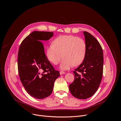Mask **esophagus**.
<instances>
[{
	"label": "esophagus",
	"instance_id": "34e87169",
	"mask_svg": "<svg viewBox=\"0 0 121 121\" xmlns=\"http://www.w3.org/2000/svg\"><path fill=\"white\" fill-rule=\"evenodd\" d=\"M60 75H62V74H65V73L64 72H62V71H60Z\"/></svg>",
	"mask_w": 121,
	"mask_h": 121
}]
</instances>
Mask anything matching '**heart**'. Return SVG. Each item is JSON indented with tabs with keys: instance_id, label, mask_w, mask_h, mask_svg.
<instances>
[{
	"instance_id": "1",
	"label": "heart",
	"mask_w": 121,
	"mask_h": 121,
	"mask_svg": "<svg viewBox=\"0 0 121 121\" xmlns=\"http://www.w3.org/2000/svg\"><path fill=\"white\" fill-rule=\"evenodd\" d=\"M52 44L46 48V56L52 63L57 65L63 56L60 65L61 70H68L83 61L86 53V44L82 38L73 35H63L55 38Z\"/></svg>"
}]
</instances>
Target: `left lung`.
<instances>
[{
	"label": "left lung",
	"instance_id": "obj_1",
	"mask_svg": "<svg viewBox=\"0 0 121 121\" xmlns=\"http://www.w3.org/2000/svg\"><path fill=\"white\" fill-rule=\"evenodd\" d=\"M83 33L86 44V56L83 63L73 72L74 80L69 86L72 95L81 99L91 97L97 91L102 78L104 64L103 51L100 43L89 33Z\"/></svg>",
	"mask_w": 121,
	"mask_h": 121
}]
</instances>
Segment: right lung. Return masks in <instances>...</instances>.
Instances as JSON below:
<instances>
[{
	"mask_svg": "<svg viewBox=\"0 0 121 121\" xmlns=\"http://www.w3.org/2000/svg\"><path fill=\"white\" fill-rule=\"evenodd\" d=\"M53 32L34 31L22 42L18 53V71L20 81L32 97L41 99L50 95L59 76L45 54L42 43L49 40Z\"/></svg>",
	"mask_w": 121,
	"mask_h": 121,
	"instance_id": "add662e5",
	"label": "right lung"
}]
</instances>
